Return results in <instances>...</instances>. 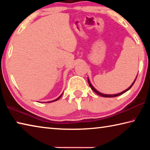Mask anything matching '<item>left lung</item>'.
<instances>
[{
  "label": "left lung",
  "mask_w": 150,
  "mask_h": 150,
  "mask_svg": "<svg viewBox=\"0 0 150 150\" xmlns=\"http://www.w3.org/2000/svg\"><path fill=\"white\" fill-rule=\"evenodd\" d=\"M137 76H138V75H137ZM137 76H136V77L135 79H134V82L132 83V85L130 86V87H129L128 88H127V89L124 90V91H122V92H121V93H118V94H115V95H107V94H103V93H100L99 91H98L96 90V88H95V87H94L92 85V84H91V82H90V80H89V79H88V77L87 79H88V85H89V86H90V87H91V88H92V89H93V91H94V92H95V93L97 94V95H100V96H103V97H115V96H119V95H122L123 93H126V91H128L129 89H130V88L132 87V85H134V82H135V81H136V78H137Z\"/></svg>",
  "instance_id": "1"
}]
</instances>
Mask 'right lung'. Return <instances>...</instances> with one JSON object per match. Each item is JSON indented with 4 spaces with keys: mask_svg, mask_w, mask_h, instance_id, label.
I'll return each mask as SVG.
<instances>
[{
    "mask_svg": "<svg viewBox=\"0 0 150 150\" xmlns=\"http://www.w3.org/2000/svg\"><path fill=\"white\" fill-rule=\"evenodd\" d=\"M63 93L62 94V95H61L59 96V97H58V98H56V99H55V100H52V101H48V102L47 103H51V102H54V101H56V100H57L58 99H59V98H61V96H62V95H63Z\"/></svg>",
    "mask_w": 150,
    "mask_h": 150,
    "instance_id": "1",
    "label": "right lung"
}]
</instances>
